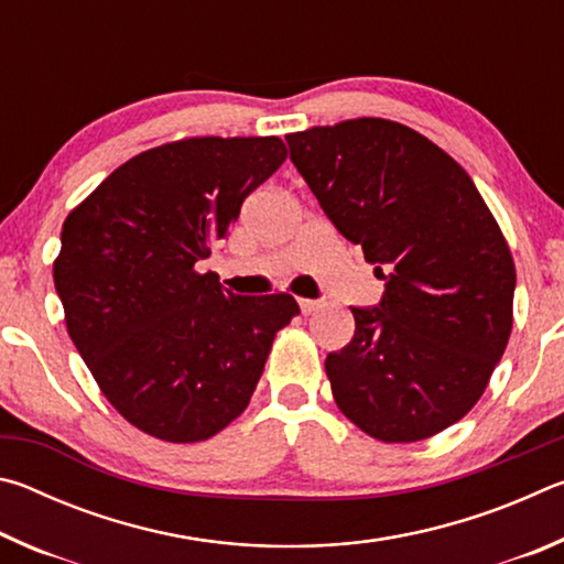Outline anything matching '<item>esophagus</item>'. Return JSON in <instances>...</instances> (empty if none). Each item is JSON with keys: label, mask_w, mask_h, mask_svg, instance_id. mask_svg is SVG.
Segmentation results:
<instances>
[{"label": "esophagus", "mask_w": 564, "mask_h": 564, "mask_svg": "<svg viewBox=\"0 0 564 564\" xmlns=\"http://www.w3.org/2000/svg\"><path fill=\"white\" fill-rule=\"evenodd\" d=\"M299 305H301V311L305 313V316H311V313H316L323 303L321 301H311V299H301Z\"/></svg>", "instance_id": "34e87169"}]
</instances>
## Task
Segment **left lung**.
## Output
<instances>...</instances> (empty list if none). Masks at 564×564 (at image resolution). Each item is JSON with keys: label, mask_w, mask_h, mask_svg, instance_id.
I'll use <instances>...</instances> for the list:
<instances>
[{"label": "left lung", "mask_w": 564, "mask_h": 564, "mask_svg": "<svg viewBox=\"0 0 564 564\" xmlns=\"http://www.w3.org/2000/svg\"><path fill=\"white\" fill-rule=\"evenodd\" d=\"M326 216L386 293L350 308L328 352L340 413L380 443H417L480 400L512 330L514 261L467 171L405 123L360 117L285 137Z\"/></svg>", "instance_id": "obj_1"}]
</instances>
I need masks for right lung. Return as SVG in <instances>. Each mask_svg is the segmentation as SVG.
Instances as JSON below:
<instances>
[{
    "label": "right lung",
    "mask_w": 564,
    "mask_h": 564,
    "mask_svg": "<svg viewBox=\"0 0 564 564\" xmlns=\"http://www.w3.org/2000/svg\"><path fill=\"white\" fill-rule=\"evenodd\" d=\"M279 137H191L141 151L62 226L54 285L69 338L104 398L141 433L198 443L243 413L275 333L301 308L289 293L234 295L198 273L279 169Z\"/></svg>",
    "instance_id": "1"
}]
</instances>
